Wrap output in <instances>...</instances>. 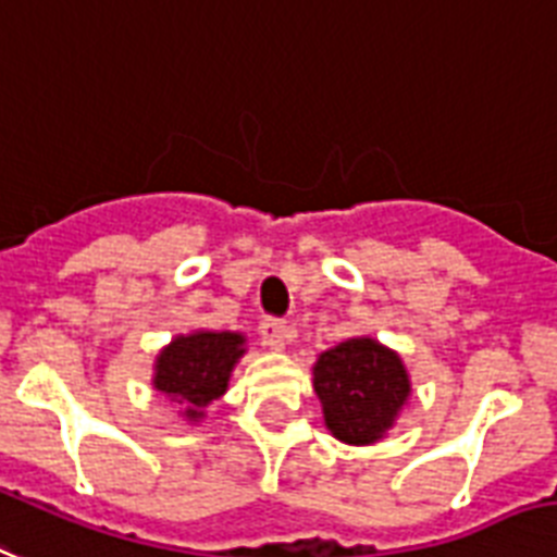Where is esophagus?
<instances>
[{"mask_svg": "<svg viewBox=\"0 0 557 557\" xmlns=\"http://www.w3.org/2000/svg\"><path fill=\"white\" fill-rule=\"evenodd\" d=\"M260 334H263L265 346H271V349H283V346L294 337V325L280 318H265L263 323H260Z\"/></svg>", "mask_w": 557, "mask_h": 557, "instance_id": "obj_1", "label": "esophagus"}]
</instances>
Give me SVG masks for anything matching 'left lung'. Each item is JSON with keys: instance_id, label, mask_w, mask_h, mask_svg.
I'll return each mask as SVG.
<instances>
[{"instance_id": "1", "label": "left lung", "mask_w": 557, "mask_h": 557, "mask_svg": "<svg viewBox=\"0 0 557 557\" xmlns=\"http://www.w3.org/2000/svg\"><path fill=\"white\" fill-rule=\"evenodd\" d=\"M314 392L325 426L346 443H374L392 426L409 397V377L395 351L360 337L323 351L314 366Z\"/></svg>"}]
</instances>
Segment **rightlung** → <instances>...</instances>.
Listing matches in <instances>:
<instances>
[{
	"instance_id": "add662e5",
	"label": "right lung",
	"mask_w": 557,
	"mask_h": 557,
	"mask_svg": "<svg viewBox=\"0 0 557 557\" xmlns=\"http://www.w3.org/2000/svg\"><path fill=\"white\" fill-rule=\"evenodd\" d=\"M239 355L243 334L197 332L176 337L157 360L153 386L183 404L188 418H200V409L225 392Z\"/></svg>"
}]
</instances>
